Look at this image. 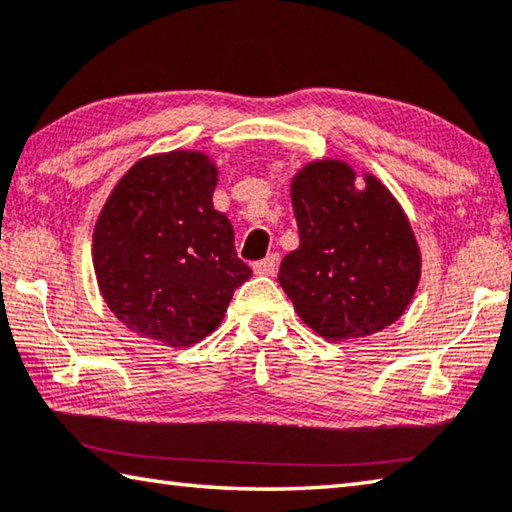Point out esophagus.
<instances>
[{
    "label": "esophagus",
    "mask_w": 512,
    "mask_h": 512,
    "mask_svg": "<svg viewBox=\"0 0 512 512\" xmlns=\"http://www.w3.org/2000/svg\"><path fill=\"white\" fill-rule=\"evenodd\" d=\"M277 264H280V259H277V255H268V257L262 259V262H257L253 266V273L255 275H273L277 271Z\"/></svg>",
    "instance_id": "1"
}]
</instances>
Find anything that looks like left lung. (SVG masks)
I'll return each instance as SVG.
<instances>
[{"label": "left lung", "mask_w": 512, "mask_h": 512, "mask_svg": "<svg viewBox=\"0 0 512 512\" xmlns=\"http://www.w3.org/2000/svg\"><path fill=\"white\" fill-rule=\"evenodd\" d=\"M342 159L302 165L291 179L300 246L280 280L306 327L329 342L367 338L405 313L421 282L410 219L378 176Z\"/></svg>", "instance_id": "8db88e82"}]
</instances>
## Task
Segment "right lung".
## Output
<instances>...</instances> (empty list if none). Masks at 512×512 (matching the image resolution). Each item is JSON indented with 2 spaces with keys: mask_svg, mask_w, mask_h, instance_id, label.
I'll use <instances>...</instances> for the list:
<instances>
[{
  "mask_svg": "<svg viewBox=\"0 0 512 512\" xmlns=\"http://www.w3.org/2000/svg\"><path fill=\"white\" fill-rule=\"evenodd\" d=\"M219 167L199 150L143 156L120 176L94 226L102 300L129 331L192 347L215 331L250 268L212 206Z\"/></svg>",
  "mask_w": 512,
  "mask_h": 512,
  "instance_id": "add662e5",
  "label": "right lung"
}]
</instances>
